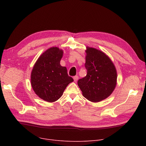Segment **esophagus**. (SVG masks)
<instances>
[{
	"label": "esophagus",
	"mask_w": 146,
	"mask_h": 146,
	"mask_svg": "<svg viewBox=\"0 0 146 146\" xmlns=\"http://www.w3.org/2000/svg\"><path fill=\"white\" fill-rule=\"evenodd\" d=\"M78 79H79L78 76H74V77H73V79H74V82H77Z\"/></svg>",
	"instance_id": "34e87169"
}]
</instances>
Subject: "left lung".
Masks as SVG:
<instances>
[{
	"label": "left lung",
	"mask_w": 146,
	"mask_h": 146,
	"mask_svg": "<svg viewBox=\"0 0 146 146\" xmlns=\"http://www.w3.org/2000/svg\"><path fill=\"white\" fill-rule=\"evenodd\" d=\"M86 52L87 74L78 80V85L84 97L98 102L108 98L115 88L116 68L111 59L101 51L88 47Z\"/></svg>",
	"instance_id": "left-lung-1"
}]
</instances>
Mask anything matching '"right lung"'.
I'll list each match as a JSON object with an SVG mask.
<instances>
[{"label": "right lung", "instance_id": "obj_1", "mask_svg": "<svg viewBox=\"0 0 146 146\" xmlns=\"http://www.w3.org/2000/svg\"><path fill=\"white\" fill-rule=\"evenodd\" d=\"M63 54L57 47L48 49L38 58L32 70L31 82L34 91L48 102L58 100L67 86L73 82L66 67L60 64Z\"/></svg>", "mask_w": 146, "mask_h": 146}]
</instances>
